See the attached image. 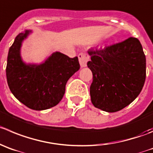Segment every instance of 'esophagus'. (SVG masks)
Segmentation results:
<instances>
[{"label": "esophagus", "instance_id": "34e87169", "mask_svg": "<svg viewBox=\"0 0 153 153\" xmlns=\"http://www.w3.org/2000/svg\"><path fill=\"white\" fill-rule=\"evenodd\" d=\"M78 59H79V63L81 68L87 66V62L89 60V56L87 55L86 53H81L78 55Z\"/></svg>", "mask_w": 153, "mask_h": 153}]
</instances>
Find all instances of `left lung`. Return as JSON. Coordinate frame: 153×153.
Returning a JSON list of instances; mask_svg holds the SVG:
<instances>
[{
  "label": "left lung",
  "instance_id": "1",
  "mask_svg": "<svg viewBox=\"0 0 153 153\" xmlns=\"http://www.w3.org/2000/svg\"><path fill=\"white\" fill-rule=\"evenodd\" d=\"M93 73L91 102L107 112L124 109L141 92L146 79V56L136 38L102 50L88 51Z\"/></svg>",
  "mask_w": 153,
  "mask_h": 153
}]
</instances>
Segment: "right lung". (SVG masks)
<instances>
[{
	"mask_svg": "<svg viewBox=\"0 0 153 153\" xmlns=\"http://www.w3.org/2000/svg\"><path fill=\"white\" fill-rule=\"evenodd\" d=\"M32 32L19 33L10 48L6 68L10 90L19 102L34 110L55 106L62 99L67 81L80 68L78 57L56 51L41 63H26L21 56L24 40Z\"/></svg>",
	"mask_w": 153,
	"mask_h": 153,
	"instance_id": "1",
	"label": "right lung"
}]
</instances>
